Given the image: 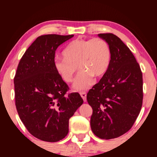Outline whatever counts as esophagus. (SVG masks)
Here are the masks:
<instances>
[{"label":"esophagus","instance_id":"1","mask_svg":"<svg viewBox=\"0 0 157 157\" xmlns=\"http://www.w3.org/2000/svg\"><path fill=\"white\" fill-rule=\"evenodd\" d=\"M81 97L82 98L84 102H86V92H80V93Z\"/></svg>","mask_w":157,"mask_h":157}]
</instances>
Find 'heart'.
Segmentation results:
<instances>
[{"label":"heart","instance_id":"1","mask_svg":"<svg viewBox=\"0 0 157 157\" xmlns=\"http://www.w3.org/2000/svg\"><path fill=\"white\" fill-rule=\"evenodd\" d=\"M63 57H56L54 66L65 82H70L78 66L73 88L82 91L94 84V77H100L107 71L111 58L109 44L102 38L76 39L67 45Z\"/></svg>","mask_w":157,"mask_h":157}]
</instances>
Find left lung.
<instances>
[{
  "label": "left lung",
  "mask_w": 157,
  "mask_h": 157,
  "mask_svg": "<svg viewBox=\"0 0 157 157\" xmlns=\"http://www.w3.org/2000/svg\"><path fill=\"white\" fill-rule=\"evenodd\" d=\"M111 48L109 67L87 94L93 110L91 128L100 139H114L131 128L142 105V74L136 58L117 36L99 34Z\"/></svg>",
  "instance_id": "left-lung-1"
}]
</instances>
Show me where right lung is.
<instances>
[{
    "instance_id": "add662e5",
    "label": "right lung",
    "mask_w": 157,
    "mask_h": 157,
    "mask_svg": "<svg viewBox=\"0 0 157 157\" xmlns=\"http://www.w3.org/2000/svg\"><path fill=\"white\" fill-rule=\"evenodd\" d=\"M73 37L40 36L23 55L14 79L20 119L30 134L45 142L63 140L68 120L83 103L78 93L66 95L67 84L54 66L56 49Z\"/></svg>"
}]
</instances>
